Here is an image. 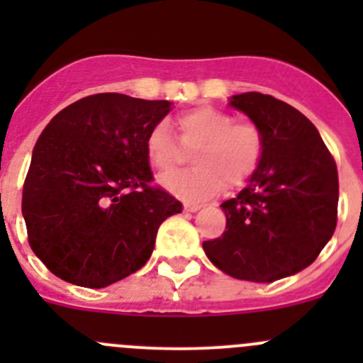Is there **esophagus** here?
Instances as JSON below:
<instances>
[{
    "instance_id": "obj_1",
    "label": "esophagus",
    "mask_w": 363,
    "mask_h": 363,
    "mask_svg": "<svg viewBox=\"0 0 363 363\" xmlns=\"http://www.w3.org/2000/svg\"><path fill=\"white\" fill-rule=\"evenodd\" d=\"M202 208V205L200 203H184V211L186 212H196Z\"/></svg>"
}]
</instances>
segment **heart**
<instances>
[{"label": "heart", "mask_w": 363, "mask_h": 363, "mask_svg": "<svg viewBox=\"0 0 363 363\" xmlns=\"http://www.w3.org/2000/svg\"><path fill=\"white\" fill-rule=\"evenodd\" d=\"M182 147L193 152L195 168L168 175L161 184L177 195L202 200L223 186L239 188L256 172L263 156L262 130L252 123H235L228 112L199 107L174 119ZM145 155L160 174H170L186 158L164 124H156L145 138Z\"/></svg>", "instance_id": "obj_1"}]
</instances>
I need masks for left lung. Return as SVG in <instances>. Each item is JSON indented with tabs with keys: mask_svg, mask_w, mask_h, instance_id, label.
Instances as JSON below:
<instances>
[{
	"mask_svg": "<svg viewBox=\"0 0 363 363\" xmlns=\"http://www.w3.org/2000/svg\"><path fill=\"white\" fill-rule=\"evenodd\" d=\"M230 107L262 130L263 156L246 188L221 203L226 230L205 240L207 258L228 276L272 283L318 258L337 225V167L313 123L270 94L242 93Z\"/></svg>",
	"mask_w": 363,
	"mask_h": 363,
	"instance_id": "left-lung-1",
	"label": "left lung"
}]
</instances>
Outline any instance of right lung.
I'll return each instance as SVG.
<instances>
[{
  "mask_svg": "<svg viewBox=\"0 0 363 363\" xmlns=\"http://www.w3.org/2000/svg\"><path fill=\"white\" fill-rule=\"evenodd\" d=\"M167 100L100 93L50 119L33 149L23 216L33 252L67 283L105 288L151 258L161 223L182 211L151 188L149 131Z\"/></svg>",
  "mask_w": 363,
  "mask_h": 363,
  "instance_id": "1",
  "label": "right lung"
}]
</instances>
